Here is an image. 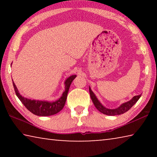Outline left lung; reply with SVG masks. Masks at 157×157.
<instances>
[{
  "label": "left lung",
  "mask_w": 157,
  "mask_h": 157,
  "mask_svg": "<svg viewBox=\"0 0 157 157\" xmlns=\"http://www.w3.org/2000/svg\"><path fill=\"white\" fill-rule=\"evenodd\" d=\"M89 93H90V96H91V100L94 102L95 107H96L97 109L100 111L101 113L105 114L107 116H116V115H120V114H123L125 113L126 111L130 109L133 106L136 104V102L139 100V98L141 96V95H136V96L133 97L131 100L127 101V102L123 103L121 105L118 107L116 109H108L105 107V106H103L101 102H100L97 97L95 96L94 93L92 91L91 87L89 86Z\"/></svg>",
  "instance_id": "left-lung-1"
}]
</instances>
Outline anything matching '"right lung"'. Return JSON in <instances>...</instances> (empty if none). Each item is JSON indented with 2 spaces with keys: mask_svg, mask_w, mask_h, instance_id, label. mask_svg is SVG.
Instances as JSON below:
<instances>
[{
  "mask_svg": "<svg viewBox=\"0 0 157 157\" xmlns=\"http://www.w3.org/2000/svg\"><path fill=\"white\" fill-rule=\"evenodd\" d=\"M76 77V75H73L68 77L66 79L64 82L65 91L63 92L62 95H61L59 99L55 101H52V102H49V101L46 100H31L23 97L18 92V90L17 88V86H16L13 79L12 83L13 86H14L16 95H17L18 99L21 100V102L23 103V105L28 109V110L30 111V112L34 114V115L39 116H49L55 115V114L59 112L62 109L63 107H64L71 84L72 83L73 80Z\"/></svg>",
  "mask_w": 157,
  "mask_h": 157,
  "instance_id": "1",
  "label": "right lung"
}]
</instances>
